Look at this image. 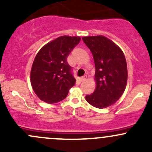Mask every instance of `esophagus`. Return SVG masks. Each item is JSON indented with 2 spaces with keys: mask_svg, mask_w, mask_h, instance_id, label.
Instances as JSON below:
<instances>
[{
  "mask_svg": "<svg viewBox=\"0 0 152 152\" xmlns=\"http://www.w3.org/2000/svg\"><path fill=\"white\" fill-rule=\"evenodd\" d=\"M86 79H87V76H82V77L80 78V79H81V81H82V82H84V81H85Z\"/></svg>",
  "mask_w": 152,
  "mask_h": 152,
  "instance_id": "1",
  "label": "esophagus"
}]
</instances>
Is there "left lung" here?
Wrapping results in <instances>:
<instances>
[{"mask_svg":"<svg viewBox=\"0 0 152 152\" xmlns=\"http://www.w3.org/2000/svg\"><path fill=\"white\" fill-rule=\"evenodd\" d=\"M82 40L91 51L96 67V90L85 96L86 101L96 108H106L120 99L126 86L125 56L121 49L105 37H85Z\"/></svg>","mask_w":152,"mask_h":152,"instance_id":"8db88e82","label":"left lung"}]
</instances>
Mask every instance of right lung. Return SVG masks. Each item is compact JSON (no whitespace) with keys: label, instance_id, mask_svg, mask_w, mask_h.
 <instances>
[{"label":"right lung","instance_id":"1","mask_svg":"<svg viewBox=\"0 0 152 152\" xmlns=\"http://www.w3.org/2000/svg\"><path fill=\"white\" fill-rule=\"evenodd\" d=\"M80 40L79 37H59L44 45L35 56L31 84L42 101L48 104L61 102L76 84L67 58Z\"/></svg>","mask_w":152,"mask_h":152}]
</instances>
